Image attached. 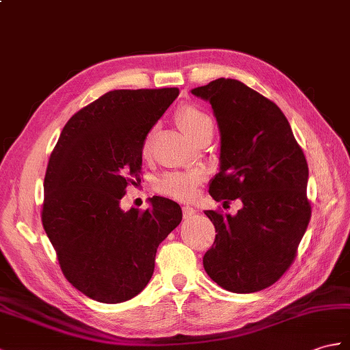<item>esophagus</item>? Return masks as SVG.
Segmentation results:
<instances>
[{
  "label": "esophagus",
  "instance_id": "obj_1",
  "mask_svg": "<svg viewBox=\"0 0 350 350\" xmlns=\"http://www.w3.org/2000/svg\"><path fill=\"white\" fill-rule=\"evenodd\" d=\"M195 213H197V210H195L193 207H191V206H185V207H183V217H185V219L192 217Z\"/></svg>",
  "mask_w": 350,
  "mask_h": 350
}]
</instances>
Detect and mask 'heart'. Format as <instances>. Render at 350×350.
I'll use <instances>...</instances> for the list:
<instances>
[{
    "label": "heart",
    "mask_w": 350,
    "mask_h": 350,
    "mask_svg": "<svg viewBox=\"0 0 350 350\" xmlns=\"http://www.w3.org/2000/svg\"><path fill=\"white\" fill-rule=\"evenodd\" d=\"M177 122L183 128V131L188 134L195 142L197 138L204 134L208 129H213V122L204 110H201L197 105L186 104L182 105L177 110ZM153 129L144 137V142L142 146L143 157H148L150 152ZM206 180V174L201 170L192 168V170H182V172H170L162 176L157 182V189L161 193H165L168 197L180 200V201H189L192 200L198 192L201 183Z\"/></svg>",
    "instance_id": "1"
}]
</instances>
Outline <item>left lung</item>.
<instances>
[{"label": "left lung", "mask_w": 350, "mask_h": 350, "mask_svg": "<svg viewBox=\"0 0 350 350\" xmlns=\"http://www.w3.org/2000/svg\"><path fill=\"white\" fill-rule=\"evenodd\" d=\"M192 94L212 104L221 131V168L208 192L224 206L243 204L235 216L204 212L217 234L202 265L226 291H262L294 262L310 221L304 152L278 105L239 80L216 79Z\"/></svg>", "instance_id": "left-lung-1"}]
</instances>
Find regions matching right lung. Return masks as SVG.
Returning a JSON list of instances; mask_svg holds the SVG:
<instances>
[{"label": "right lung", "instance_id": "obj_1", "mask_svg": "<svg viewBox=\"0 0 350 350\" xmlns=\"http://www.w3.org/2000/svg\"><path fill=\"white\" fill-rule=\"evenodd\" d=\"M177 88L118 89L65 124L44 176L43 228L72 286L105 304L148 285L157 249L182 221L177 202L153 197L124 212L126 186L142 173V146Z\"/></svg>", "mask_w": 350, "mask_h": 350}]
</instances>
